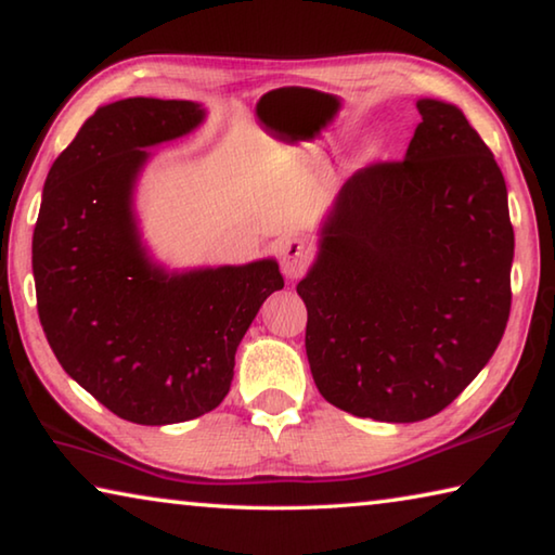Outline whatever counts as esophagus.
Listing matches in <instances>:
<instances>
[{
	"label": "esophagus",
	"mask_w": 555,
	"mask_h": 555,
	"mask_svg": "<svg viewBox=\"0 0 555 555\" xmlns=\"http://www.w3.org/2000/svg\"><path fill=\"white\" fill-rule=\"evenodd\" d=\"M279 255H281V269L288 279H298L308 267L311 259V247L300 237H284L279 242Z\"/></svg>",
	"instance_id": "34e87169"
}]
</instances>
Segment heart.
<instances>
[{"label":"heart","mask_w":555,"mask_h":555,"mask_svg":"<svg viewBox=\"0 0 555 555\" xmlns=\"http://www.w3.org/2000/svg\"><path fill=\"white\" fill-rule=\"evenodd\" d=\"M382 149H384L382 139H379V137H370L367 142L362 144L360 154H357V162H360V164H372V162H377L379 154H382Z\"/></svg>","instance_id":"obj_1"}]
</instances>
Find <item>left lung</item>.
Masks as SVG:
<instances>
[{
  "label": "left lung",
  "mask_w": 555,
  "mask_h": 555,
  "mask_svg": "<svg viewBox=\"0 0 555 555\" xmlns=\"http://www.w3.org/2000/svg\"><path fill=\"white\" fill-rule=\"evenodd\" d=\"M399 164L354 173L298 281L318 391L352 416H436L500 345L512 306L506 183L463 109L416 100Z\"/></svg>",
  "instance_id": "1"
}]
</instances>
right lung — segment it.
<instances>
[{
	"label": "right lung",
	"instance_id": "right-lung-1",
	"mask_svg": "<svg viewBox=\"0 0 555 555\" xmlns=\"http://www.w3.org/2000/svg\"><path fill=\"white\" fill-rule=\"evenodd\" d=\"M205 117L193 100L109 102L43 183L31 267L46 340L70 379L131 424H183L220 406L244 333L284 288L274 257L168 269L149 249L134 201L149 149Z\"/></svg>",
	"mask_w": 555,
	"mask_h": 555
}]
</instances>
